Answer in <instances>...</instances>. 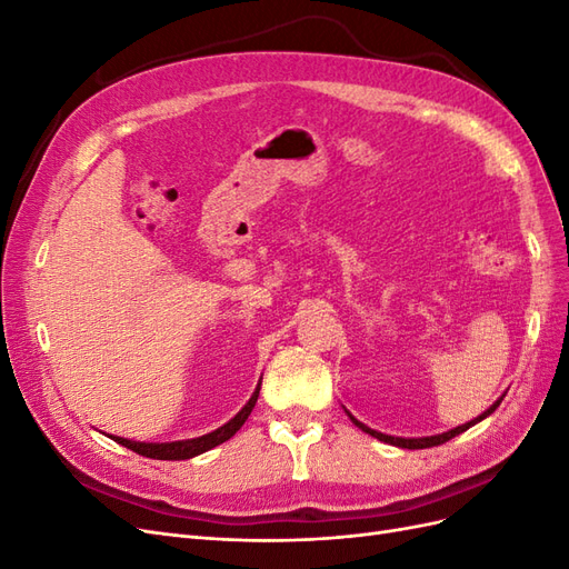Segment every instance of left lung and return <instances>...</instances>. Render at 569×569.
Segmentation results:
<instances>
[{"instance_id": "8db88e82", "label": "left lung", "mask_w": 569, "mask_h": 569, "mask_svg": "<svg viewBox=\"0 0 569 569\" xmlns=\"http://www.w3.org/2000/svg\"><path fill=\"white\" fill-rule=\"evenodd\" d=\"M506 396V393H503ZM503 396L498 401H493V406H489L485 412H481V416H477L475 420H470V422H465V425H458V427H453V429H449V432H443V435H435V437H391V435H382V432H377V429H370L368 425H363L360 420H356L351 412L347 410V416L351 418V422L358 427V429H363L366 435H370V437H375V439H380V441H385V443H391V446H399V449H429V446H439V443H443V441H449V439H453V437H458V435H462L465 429H470L472 425H477V422H481L485 418H489L491 412L501 406V401H503Z\"/></svg>"}]
</instances>
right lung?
I'll return each instance as SVG.
<instances>
[{
  "instance_id": "obj_1",
  "label": "right lung",
  "mask_w": 569,
  "mask_h": 569,
  "mask_svg": "<svg viewBox=\"0 0 569 569\" xmlns=\"http://www.w3.org/2000/svg\"><path fill=\"white\" fill-rule=\"evenodd\" d=\"M258 391H261V382H258V387L251 393V399L247 401V406L239 410L230 422H226L222 427L213 429V432L203 435V437H197V439L163 441V443H159V441H153V443H149V441H132V439L113 437V435H111V439L118 441L120 446H126V449L140 453V456H147V458H153V460H187V458H194L199 453H206V451L216 449L218 443L228 441L230 437H234L239 432V427L247 422V418L251 416V410H253V406L258 401Z\"/></svg>"
}]
</instances>
